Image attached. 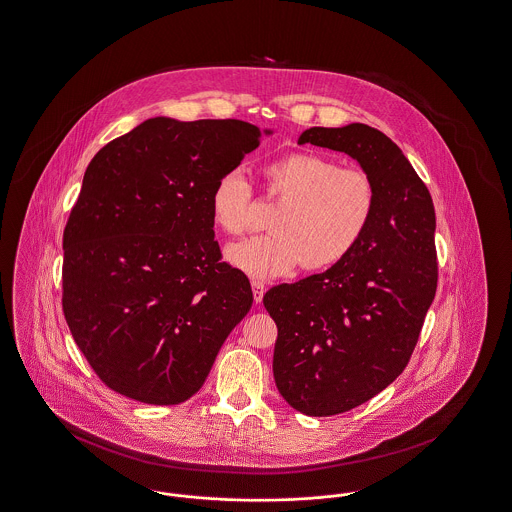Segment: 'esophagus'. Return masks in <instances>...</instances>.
Listing matches in <instances>:
<instances>
[{"label": "esophagus", "instance_id": "obj_1", "mask_svg": "<svg viewBox=\"0 0 512 512\" xmlns=\"http://www.w3.org/2000/svg\"><path fill=\"white\" fill-rule=\"evenodd\" d=\"M252 291H254V301H256V303H262V297H264V293H266L264 281L252 279Z\"/></svg>", "mask_w": 512, "mask_h": 512}]
</instances>
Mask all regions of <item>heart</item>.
Wrapping results in <instances>:
<instances>
[{"label": "heart", "mask_w": 512, "mask_h": 512, "mask_svg": "<svg viewBox=\"0 0 512 512\" xmlns=\"http://www.w3.org/2000/svg\"><path fill=\"white\" fill-rule=\"evenodd\" d=\"M268 196L279 202L268 229L227 250L233 266L254 277H275L299 264L328 270L343 262L367 235L376 211L373 178L338 161L295 151L262 167ZM252 188L239 171L225 172L211 192V217L227 235H242L250 225Z\"/></svg>", "instance_id": "heart-1"}]
</instances>
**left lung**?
Segmentation results:
<instances>
[{
    "mask_svg": "<svg viewBox=\"0 0 512 512\" xmlns=\"http://www.w3.org/2000/svg\"><path fill=\"white\" fill-rule=\"evenodd\" d=\"M299 143L349 155L376 188L373 223L343 262L264 295L279 394L326 417L365 404L406 369L437 291V221L427 186L375 128H310Z\"/></svg>",
    "mask_w": 512,
    "mask_h": 512,
    "instance_id": "1",
    "label": "left lung"
}]
</instances>
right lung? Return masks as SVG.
I'll use <instances>...</instances> for the list:
<instances>
[{
    "mask_svg": "<svg viewBox=\"0 0 512 512\" xmlns=\"http://www.w3.org/2000/svg\"><path fill=\"white\" fill-rule=\"evenodd\" d=\"M260 137L242 120L157 116L89 163L64 231L62 307L110 390L186 402L252 307L248 277L221 262L211 192Z\"/></svg>",
    "mask_w": 512,
    "mask_h": 512,
    "instance_id": "1",
    "label": "right lung"
}]
</instances>
